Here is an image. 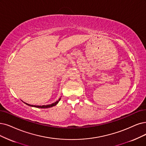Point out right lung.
<instances>
[{"mask_svg":"<svg viewBox=\"0 0 146 146\" xmlns=\"http://www.w3.org/2000/svg\"><path fill=\"white\" fill-rule=\"evenodd\" d=\"M60 100V98L59 99V100L57 101L56 102H55L54 103H53V104H49V105H46V106H33V105H30V104H27L26 102H23L25 103L26 105H27V106H31V107H36V108H50V107H53V106H55L56 105H57L58 104V102H59Z\"/></svg>","mask_w":146,"mask_h":146,"instance_id":"add662e5","label":"right lung"}]
</instances>
